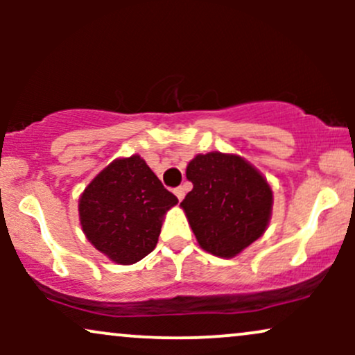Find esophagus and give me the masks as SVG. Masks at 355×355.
I'll use <instances>...</instances> for the list:
<instances>
[{
	"mask_svg": "<svg viewBox=\"0 0 355 355\" xmlns=\"http://www.w3.org/2000/svg\"><path fill=\"white\" fill-rule=\"evenodd\" d=\"M173 193L177 195V198H178V200H182V198L185 197V189H183V187H177V189L173 190Z\"/></svg>",
	"mask_w": 355,
	"mask_h": 355,
	"instance_id": "obj_1",
	"label": "esophagus"
}]
</instances>
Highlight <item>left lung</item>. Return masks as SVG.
<instances>
[{
	"label": "left lung",
	"instance_id": "8db88e82",
	"mask_svg": "<svg viewBox=\"0 0 355 355\" xmlns=\"http://www.w3.org/2000/svg\"><path fill=\"white\" fill-rule=\"evenodd\" d=\"M193 189L180 203L203 250L235 257L267 229L272 190L266 178L235 155H197L187 166Z\"/></svg>",
	"mask_w": 355,
	"mask_h": 355
}]
</instances>
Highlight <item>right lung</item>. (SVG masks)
<instances>
[{"label": "right lung", "mask_w": 355, "mask_h": 355, "mask_svg": "<svg viewBox=\"0 0 355 355\" xmlns=\"http://www.w3.org/2000/svg\"><path fill=\"white\" fill-rule=\"evenodd\" d=\"M178 198L138 155L110 164L80 198L85 235L113 262L130 266L153 250L166 210Z\"/></svg>", "instance_id": "obj_1"}]
</instances>
